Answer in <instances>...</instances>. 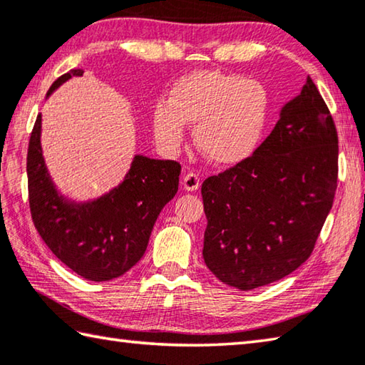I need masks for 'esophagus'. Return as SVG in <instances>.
I'll return each instance as SVG.
<instances>
[{"label":"esophagus","mask_w":365,"mask_h":365,"mask_svg":"<svg viewBox=\"0 0 365 365\" xmlns=\"http://www.w3.org/2000/svg\"><path fill=\"white\" fill-rule=\"evenodd\" d=\"M181 184H182L184 190L194 192L200 187V178H198V175H195V173H187V175H184Z\"/></svg>","instance_id":"esophagus-1"}]
</instances>
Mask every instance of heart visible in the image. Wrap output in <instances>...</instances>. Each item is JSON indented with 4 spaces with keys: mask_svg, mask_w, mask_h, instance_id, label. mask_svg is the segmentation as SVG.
Wrapping results in <instances>:
<instances>
[{
    "mask_svg": "<svg viewBox=\"0 0 365 365\" xmlns=\"http://www.w3.org/2000/svg\"><path fill=\"white\" fill-rule=\"evenodd\" d=\"M268 93L262 82L242 74L200 70L171 87L168 100L155 103L153 130L167 154L184 143V125L194 123V143L219 167H233L250 157L262 135Z\"/></svg>",
    "mask_w": 365,
    "mask_h": 365,
    "instance_id": "obj_1",
    "label": "heart"
}]
</instances>
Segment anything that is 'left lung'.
<instances>
[{
	"label": "left lung",
	"mask_w": 365,
	"mask_h": 365,
	"mask_svg": "<svg viewBox=\"0 0 365 365\" xmlns=\"http://www.w3.org/2000/svg\"><path fill=\"white\" fill-rule=\"evenodd\" d=\"M336 175L335 123L308 76L252 155L202 184L206 267L242 291L297 270L332 208Z\"/></svg>",
	"instance_id": "1"
}]
</instances>
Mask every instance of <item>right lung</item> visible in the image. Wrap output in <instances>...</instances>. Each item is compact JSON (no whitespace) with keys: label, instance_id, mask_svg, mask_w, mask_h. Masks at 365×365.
Here are the masks:
<instances>
[{"label":"right lung","instance_id":"obj_1","mask_svg":"<svg viewBox=\"0 0 365 365\" xmlns=\"http://www.w3.org/2000/svg\"><path fill=\"white\" fill-rule=\"evenodd\" d=\"M82 70L53 82L47 98ZM41 114L26 155L34 227L68 268L91 281H109L128 272L146 252L163 206L176 195L181 165L136 154L123 181L93 200L76 202L53 184L41 146Z\"/></svg>","mask_w":365,"mask_h":365}]
</instances>
